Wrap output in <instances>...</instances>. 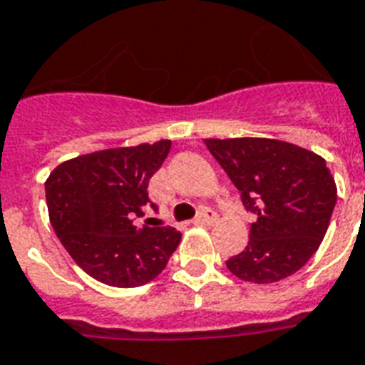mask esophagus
<instances>
[{
  "label": "esophagus",
  "mask_w": 365,
  "mask_h": 365,
  "mask_svg": "<svg viewBox=\"0 0 365 365\" xmlns=\"http://www.w3.org/2000/svg\"><path fill=\"white\" fill-rule=\"evenodd\" d=\"M216 212L212 210V208H200V212L193 220V225H212V223L216 222Z\"/></svg>",
  "instance_id": "1"
}]
</instances>
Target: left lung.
I'll list each match as a JSON object with an SVG mask.
<instances>
[{"label": "left lung", "mask_w": 365, "mask_h": 365, "mask_svg": "<svg viewBox=\"0 0 365 365\" xmlns=\"http://www.w3.org/2000/svg\"><path fill=\"white\" fill-rule=\"evenodd\" d=\"M205 143L255 217L246 248L225 261L229 271L255 284L278 282L299 271L322 242L337 202L326 160L269 138Z\"/></svg>", "instance_id": "obj_1"}]
</instances>
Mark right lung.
Listing matches in <instances>:
<instances>
[{
	"mask_svg": "<svg viewBox=\"0 0 365 365\" xmlns=\"http://www.w3.org/2000/svg\"><path fill=\"white\" fill-rule=\"evenodd\" d=\"M170 151V140L104 149L66 160L45 182L54 233L83 271L115 288L153 280L178 248L172 227H138L148 185Z\"/></svg>",
	"mask_w": 365,
	"mask_h": 365,
	"instance_id": "add662e5",
	"label": "right lung"
}]
</instances>
